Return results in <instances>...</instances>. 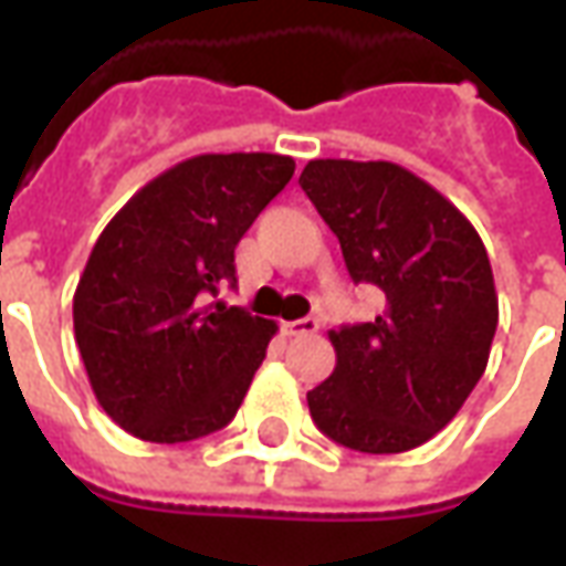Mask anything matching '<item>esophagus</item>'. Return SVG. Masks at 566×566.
<instances>
[{
	"label": "esophagus",
	"instance_id": "esophagus-1",
	"mask_svg": "<svg viewBox=\"0 0 566 566\" xmlns=\"http://www.w3.org/2000/svg\"><path fill=\"white\" fill-rule=\"evenodd\" d=\"M318 318H300V321H287L284 324V333L287 336H308V333H318Z\"/></svg>",
	"mask_w": 566,
	"mask_h": 566
}]
</instances>
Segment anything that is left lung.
Returning <instances> with one entry per match:
<instances>
[{"label":"left lung","instance_id":"1","mask_svg":"<svg viewBox=\"0 0 566 566\" xmlns=\"http://www.w3.org/2000/svg\"><path fill=\"white\" fill-rule=\"evenodd\" d=\"M300 185L352 279L385 296L373 321L331 331L336 367L306 394L308 412L345 449H418L488 367L500 312L485 245L437 187L397 163L308 160Z\"/></svg>","mask_w":566,"mask_h":566}]
</instances>
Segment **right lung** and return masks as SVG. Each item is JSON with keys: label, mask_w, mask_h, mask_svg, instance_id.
I'll return each instance as SVG.
<instances>
[{"label": "right lung", "mask_w": 566, "mask_h": 566, "mask_svg": "<svg viewBox=\"0 0 566 566\" xmlns=\"http://www.w3.org/2000/svg\"><path fill=\"white\" fill-rule=\"evenodd\" d=\"M291 175L284 154H199L105 223L72 321L93 394L127 433L190 442L233 421L279 324L202 303L235 282L239 239Z\"/></svg>", "instance_id": "add662e5"}]
</instances>
